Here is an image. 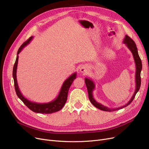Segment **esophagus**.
I'll return each instance as SVG.
<instances>
[{"instance_id":"obj_1","label":"esophagus","mask_w":149,"mask_h":149,"mask_svg":"<svg viewBox=\"0 0 149 149\" xmlns=\"http://www.w3.org/2000/svg\"><path fill=\"white\" fill-rule=\"evenodd\" d=\"M80 72H81V73L86 74L88 72V69L86 66H82L80 68Z\"/></svg>"}]
</instances>
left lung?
<instances>
[{
    "label": "left lung",
    "mask_w": 149,
    "mask_h": 149,
    "mask_svg": "<svg viewBox=\"0 0 149 149\" xmlns=\"http://www.w3.org/2000/svg\"><path fill=\"white\" fill-rule=\"evenodd\" d=\"M123 43L126 44V46L129 49V50L131 51L132 53L133 57H134L135 63V65H136V72H135V83H136V89L135 91V92L134 93V95H132V98L130 100L128 101V103H126L125 105L119 107H116V108H109L108 107L104 106V105L101 104L100 103H98L97 101L94 99V98L93 97V91L95 89V85L94 82L93 81L92 79H88V78H86L84 79L86 85V87L88 89V95H89V98L90 100V101L91 103L96 107L97 108L100 109L101 111H106V112H113L115 111H118L119 109H121L129 105L132 101L134 100L136 93L138 92L139 88H140V86H141V71L142 70V62L141 60V58L138 55V49L134 41L132 40V39L129 37L128 36L126 35L125 36L124 40H123Z\"/></svg>",
    "instance_id": "obj_1"
}]
</instances>
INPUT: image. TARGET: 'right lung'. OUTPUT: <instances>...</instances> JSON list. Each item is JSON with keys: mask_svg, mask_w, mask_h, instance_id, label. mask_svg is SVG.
I'll return each mask as SVG.
<instances>
[{"mask_svg": "<svg viewBox=\"0 0 149 149\" xmlns=\"http://www.w3.org/2000/svg\"><path fill=\"white\" fill-rule=\"evenodd\" d=\"M33 38V36L29 37V38L27 41H26L21 45V46L20 47L17 51V57L13 67V76L14 79L15 92H16L17 97L23 101V103H24L30 109V110L36 113L47 114V113H52L56 112L61 110V109L63 108V107L64 105L65 104L67 101L69 89L70 88V86H71L72 82L74 81V80L76 79L77 73L75 72L73 74H72L68 78V79H67L64 81L58 96L56 99L52 100V101H51V102L45 103H37L33 102V101H29V100L26 98L22 95V93L20 91L17 81L16 72H17V68L18 60H19L18 55L21 52V51L23 49V48H24L25 46H26L27 45H28L29 42L32 40Z\"/></svg>", "mask_w": 149, "mask_h": 149, "instance_id": "add662e5", "label": "right lung"}]
</instances>
